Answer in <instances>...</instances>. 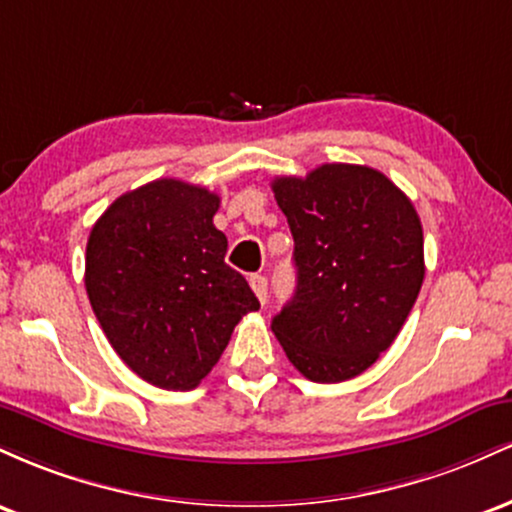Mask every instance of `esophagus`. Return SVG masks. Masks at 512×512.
<instances>
[{"instance_id": "obj_1", "label": "esophagus", "mask_w": 512, "mask_h": 512, "mask_svg": "<svg viewBox=\"0 0 512 512\" xmlns=\"http://www.w3.org/2000/svg\"><path fill=\"white\" fill-rule=\"evenodd\" d=\"M250 286H252V291H255V296L260 298V303L262 305L267 303V276L252 274L250 276Z\"/></svg>"}]
</instances>
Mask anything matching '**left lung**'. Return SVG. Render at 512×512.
I'll use <instances>...</instances> for the list:
<instances>
[{
    "instance_id": "8db88e82",
    "label": "left lung",
    "mask_w": 512,
    "mask_h": 512,
    "mask_svg": "<svg viewBox=\"0 0 512 512\" xmlns=\"http://www.w3.org/2000/svg\"><path fill=\"white\" fill-rule=\"evenodd\" d=\"M293 236L296 293L272 320L313 383H344L390 349L424 284V231L411 199L380 170L325 163L274 178Z\"/></svg>"
}]
</instances>
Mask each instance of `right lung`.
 I'll return each instance as SVG.
<instances>
[{
    "instance_id": "obj_1",
    "label": "right lung",
    "mask_w": 512,
    "mask_h": 512,
    "mask_svg": "<svg viewBox=\"0 0 512 512\" xmlns=\"http://www.w3.org/2000/svg\"><path fill=\"white\" fill-rule=\"evenodd\" d=\"M219 195L161 178L117 197L86 245V293L117 356L161 390H192L260 301L226 264Z\"/></svg>"
}]
</instances>
